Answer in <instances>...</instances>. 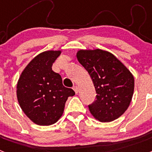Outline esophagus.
I'll return each mask as SVG.
<instances>
[{
    "label": "esophagus",
    "mask_w": 152,
    "mask_h": 152,
    "mask_svg": "<svg viewBox=\"0 0 152 152\" xmlns=\"http://www.w3.org/2000/svg\"><path fill=\"white\" fill-rule=\"evenodd\" d=\"M73 90L75 91V92L76 93V94H77V92H78V88H77V86H74Z\"/></svg>",
    "instance_id": "esophagus-1"
}]
</instances>
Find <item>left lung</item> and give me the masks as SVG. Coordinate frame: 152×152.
Instances as JSON below:
<instances>
[{"label": "left lung", "mask_w": 152, "mask_h": 152, "mask_svg": "<svg viewBox=\"0 0 152 152\" xmlns=\"http://www.w3.org/2000/svg\"><path fill=\"white\" fill-rule=\"evenodd\" d=\"M77 58L88 71L96 93L88 106L92 116L102 123L113 121L128 109L134 92V77L115 56L102 49L79 50Z\"/></svg>", "instance_id": "8db88e82"}]
</instances>
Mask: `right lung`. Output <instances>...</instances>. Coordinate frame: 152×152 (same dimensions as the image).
<instances>
[{
	"instance_id": "1",
	"label": "right lung",
	"mask_w": 152,
	"mask_h": 152,
	"mask_svg": "<svg viewBox=\"0 0 152 152\" xmlns=\"http://www.w3.org/2000/svg\"><path fill=\"white\" fill-rule=\"evenodd\" d=\"M61 51H45L33 58L24 68L17 85L19 104L26 116L39 126L54 124L62 116L72 88H65L59 74L52 66Z\"/></svg>"
}]
</instances>
